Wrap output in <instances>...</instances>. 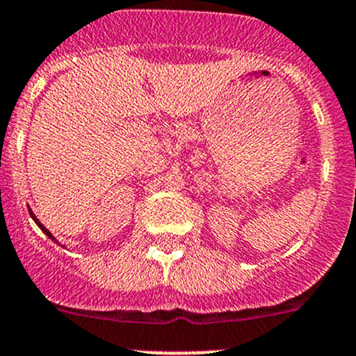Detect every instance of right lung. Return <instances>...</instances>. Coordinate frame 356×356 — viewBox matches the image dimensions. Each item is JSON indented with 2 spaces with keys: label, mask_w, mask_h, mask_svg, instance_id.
Here are the masks:
<instances>
[{
  "label": "right lung",
  "mask_w": 356,
  "mask_h": 356,
  "mask_svg": "<svg viewBox=\"0 0 356 356\" xmlns=\"http://www.w3.org/2000/svg\"><path fill=\"white\" fill-rule=\"evenodd\" d=\"M31 215H32V211H31ZM32 218H34V222H35V224H38V225H39V227H41V231H42V232H44V234H46V236H48V238L55 239V238H53V236H51V232H49V231H48V229H46V227H44V225H42V224H41V222H39V220H38V218H35V217H34V215H32Z\"/></svg>",
  "instance_id": "right-lung-1"
}]
</instances>
